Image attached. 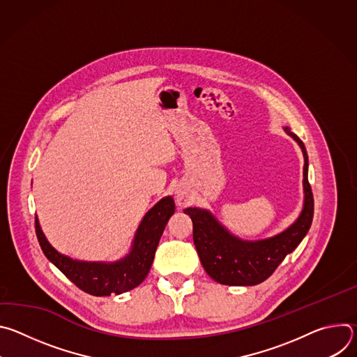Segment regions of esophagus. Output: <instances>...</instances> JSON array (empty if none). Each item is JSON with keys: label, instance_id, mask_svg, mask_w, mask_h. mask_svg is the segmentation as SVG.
<instances>
[{"label": "esophagus", "instance_id": "esophagus-1", "mask_svg": "<svg viewBox=\"0 0 357 357\" xmlns=\"http://www.w3.org/2000/svg\"><path fill=\"white\" fill-rule=\"evenodd\" d=\"M175 200L178 203V206H181V208L186 206L190 200L189 190L185 186H178L175 190Z\"/></svg>", "mask_w": 357, "mask_h": 357}]
</instances>
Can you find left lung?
<instances>
[{
	"label": "left lung",
	"mask_w": 357,
	"mask_h": 357,
	"mask_svg": "<svg viewBox=\"0 0 357 357\" xmlns=\"http://www.w3.org/2000/svg\"><path fill=\"white\" fill-rule=\"evenodd\" d=\"M284 131L299 145L303 155V203L292 225L275 236L243 240L231 234L208 209L186 208L193 223V243L205 271L223 285L248 287L266 281L307 236L314 218V196L308 182V154L303 142L288 127Z\"/></svg>",
	"instance_id": "1"
}]
</instances>
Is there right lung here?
I'll list each match as a JSON object with an SVG mask.
<instances>
[{
    "mask_svg": "<svg viewBox=\"0 0 357 357\" xmlns=\"http://www.w3.org/2000/svg\"><path fill=\"white\" fill-rule=\"evenodd\" d=\"M175 213L172 196H165L152 206L139 222L130 251L117 261L73 260L52 247L45 237L38 216L35 230L46 259L56 266L82 291L96 295H120L138 287L149 273L160 238L171 216Z\"/></svg>",
    "mask_w": 357,
    "mask_h": 357,
    "instance_id": "1",
    "label": "right lung"
}]
</instances>
